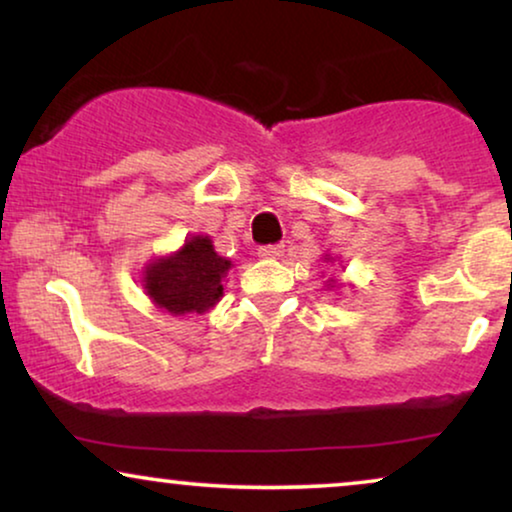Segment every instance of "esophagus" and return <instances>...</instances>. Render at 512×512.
<instances>
[{"label": "esophagus", "mask_w": 512, "mask_h": 512, "mask_svg": "<svg viewBox=\"0 0 512 512\" xmlns=\"http://www.w3.org/2000/svg\"><path fill=\"white\" fill-rule=\"evenodd\" d=\"M258 256L268 258V261H272V258L284 256V247H282V244H268V247L258 249Z\"/></svg>", "instance_id": "obj_1"}]
</instances>
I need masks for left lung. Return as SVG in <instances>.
<instances>
[{
	"instance_id": "1",
	"label": "left lung",
	"mask_w": 512,
	"mask_h": 512,
	"mask_svg": "<svg viewBox=\"0 0 512 512\" xmlns=\"http://www.w3.org/2000/svg\"><path fill=\"white\" fill-rule=\"evenodd\" d=\"M324 261H326V263H333V261H335V258H333L331 254H326V256H324ZM324 286H326V291H331V289H333V291H340V289H342V286H345V284H342V282H338V279L328 277V279H326V282H324ZM349 286H352V284H349Z\"/></svg>"
}]
</instances>
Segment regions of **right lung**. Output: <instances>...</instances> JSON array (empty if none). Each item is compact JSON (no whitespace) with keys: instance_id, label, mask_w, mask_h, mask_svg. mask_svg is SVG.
I'll return each instance as SVG.
<instances>
[{"instance_id":"1","label":"right lung","mask_w":512,"mask_h":512,"mask_svg":"<svg viewBox=\"0 0 512 512\" xmlns=\"http://www.w3.org/2000/svg\"><path fill=\"white\" fill-rule=\"evenodd\" d=\"M230 268L233 263L216 254L212 237L193 235L177 251L144 265L142 289L160 312L172 317L205 314L223 298V279Z\"/></svg>"}]
</instances>
